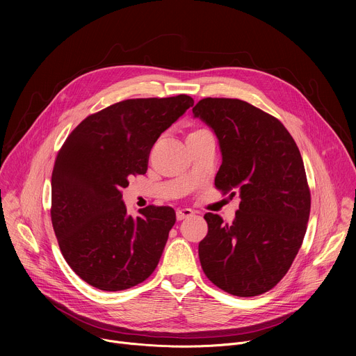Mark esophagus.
Listing matches in <instances>:
<instances>
[{"instance_id":"1","label":"esophagus","mask_w":356,"mask_h":356,"mask_svg":"<svg viewBox=\"0 0 356 356\" xmlns=\"http://www.w3.org/2000/svg\"><path fill=\"white\" fill-rule=\"evenodd\" d=\"M193 214H194V213H193V210H190V209H180V210L176 211V218H177L179 221H181V220H184V218L191 217Z\"/></svg>"}]
</instances>
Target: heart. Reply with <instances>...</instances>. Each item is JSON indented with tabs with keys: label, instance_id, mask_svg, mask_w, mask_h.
<instances>
[{
	"label": "heart",
	"instance_id": "b5f03b06",
	"mask_svg": "<svg viewBox=\"0 0 356 356\" xmlns=\"http://www.w3.org/2000/svg\"><path fill=\"white\" fill-rule=\"evenodd\" d=\"M201 131H202V129H198V131H194V132H191V134H197V132H201ZM191 134H190V135H191Z\"/></svg>",
	"mask_w": 356,
	"mask_h": 356
}]
</instances>
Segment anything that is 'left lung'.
Returning <instances> with one entry per match:
<instances>
[{
    "label": "left lung",
    "instance_id": "left-lung-1",
    "mask_svg": "<svg viewBox=\"0 0 356 356\" xmlns=\"http://www.w3.org/2000/svg\"><path fill=\"white\" fill-rule=\"evenodd\" d=\"M193 114L220 142L216 187L241 198L232 224L204 216L201 268L229 294L259 296L283 279L306 235L312 197L300 150L277 118L246 101L202 98Z\"/></svg>",
    "mask_w": 356,
    "mask_h": 356
}]
</instances>
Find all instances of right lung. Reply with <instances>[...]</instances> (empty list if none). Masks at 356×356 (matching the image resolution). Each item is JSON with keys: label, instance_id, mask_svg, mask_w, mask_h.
Returning a JSON list of instances; mask_svg holds the SVG:
<instances>
[{"label": "right lung", "instance_id": "obj_1", "mask_svg": "<svg viewBox=\"0 0 356 356\" xmlns=\"http://www.w3.org/2000/svg\"><path fill=\"white\" fill-rule=\"evenodd\" d=\"M194 99L132 98L88 115L67 136L52 172V225L62 255L90 286L118 291L156 269L172 207L147 206L128 216L122 188L145 175L152 146Z\"/></svg>", "mask_w": 356, "mask_h": 356}]
</instances>
